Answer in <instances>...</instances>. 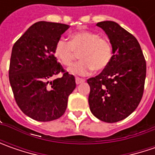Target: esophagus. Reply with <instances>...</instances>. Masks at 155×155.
I'll list each match as a JSON object with an SVG mask.
<instances>
[{"mask_svg":"<svg viewBox=\"0 0 155 155\" xmlns=\"http://www.w3.org/2000/svg\"><path fill=\"white\" fill-rule=\"evenodd\" d=\"M76 84H82V83H84V79H83V78H76Z\"/></svg>","mask_w":155,"mask_h":155,"instance_id":"esophagus-1","label":"esophagus"}]
</instances>
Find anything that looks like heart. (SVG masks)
<instances>
[{"mask_svg":"<svg viewBox=\"0 0 155 155\" xmlns=\"http://www.w3.org/2000/svg\"><path fill=\"white\" fill-rule=\"evenodd\" d=\"M80 51L78 62L71 65L69 73L86 76L93 70L102 71L110 64L112 58V48L110 42L100 38L97 33L82 31L73 33L71 40L60 38L54 47L57 59L64 65H70L77 56L76 52Z\"/></svg>","mask_w":155,"mask_h":155,"instance_id":"heart-1","label":"heart"}]
</instances>
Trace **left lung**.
<instances>
[{"label":"left lung","instance_id":"left-lung-1","mask_svg":"<svg viewBox=\"0 0 155 155\" xmlns=\"http://www.w3.org/2000/svg\"><path fill=\"white\" fill-rule=\"evenodd\" d=\"M97 26L107 34L113 56L109 65L87 83L91 87L90 110L105 122L122 121L140 104L146 78V61L140 44L131 33L115 21Z\"/></svg>","mask_w":155,"mask_h":155}]
</instances>
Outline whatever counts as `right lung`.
Returning a JSON list of instances; mask_svg holds the SVG:
<instances>
[{"label":"right lung","instance_id":"right-lung-1","mask_svg":"<svg viewBox=\"0 0 155 155\" xmlns=\"http://www.w3.org/2000/svg\"><path fill=\"white\" fill-rule=\"evenodd\" d=\"M70 26L39 21L27 29L12 49L9 82L21 111L39 122L56 120L65 112L69 96L76 88L73 75L57 62L54 47Z\"/></svg>","mask_w":155,"mask_h":155}]
</instances>
